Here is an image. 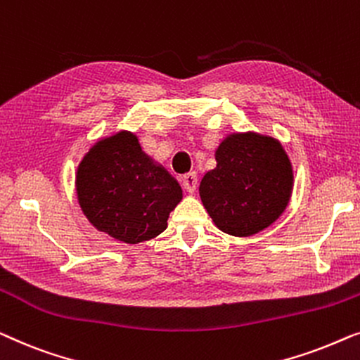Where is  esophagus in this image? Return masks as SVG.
Instances as JSON below:
<instances>
[{
  "mask_svg": "<svg viewBox=\"0 0 360 360\" xmlns=\"http://www.w3.org/2000/svg\"><path fill=\"white\" fill-rule=\"evenodd\" d=\"M182 187H184L187 192H191V194H192V192H194L195 187H197V173L192 171V173L184 174V178H182Z\"/></svg>",
  "mask_w": 360,
  "mask_h": 360,
  "instance_id": "esophagus-1",
  "label": "esophagus"
}]
</instances>
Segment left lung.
<instances>
[{
    "mask_svg": "<svg viewBox=\"0 0 360 360\" xmlns=\"http://www.w3.org/2000/svg\"><path fill=\"white\" fill-rule=\"evenodd\" d=\"M217 165L200 181L207 212L221 231L251 236L285 210L292 166L281 143L257 134L226 135L215 148Z\"/></svg>",
    "mask_w": 360,
    "mask_h": 360,
    "instance_id": "left-lung-1",
    "label": "left lung"
}]
</instances>
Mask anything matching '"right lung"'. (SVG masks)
<instances>
[{"label": "right lung", "mask_w": 360, "mask_h": 360, "mask_svg": "<svg viewBox=\"0 0 360 360\" xmlns=\"http://www.w3.org/2000/svg\"><path fill=\"white\" fill-rule=\"evenodd\" d=\"M77 191L84 215L115 240H151L168 226L182 199L179 182L140 148L129 131L96 143L78 168Z\"/></svg>", "instance_id": "add662e5"}]
</instances>
